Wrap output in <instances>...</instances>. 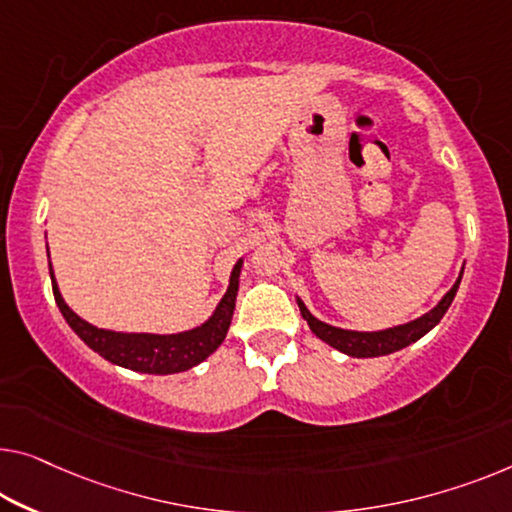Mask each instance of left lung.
<instances>
[{"instance_id": "1", "label": "left lung", "mask_w": 512, "mask_h": 512, "mask_svg": "<svg viewBox=\"0 0 512 512\" xmlns=\"http://www.w3.org/2000/svg\"><path fill=\"white\" fill-rule=\"evenodd\" d=\"M462 273H464V266L460 269V276H457V280L453 282V287L441 296V301L434 305L432 310H427L425 315H421L418 319H411L407 324H398V326H391V329H381V331L340 329V326H331L312 315V312L305 308L301 296H296V303H299L301 315L305 322H308L310 331L315 333L319 340H324L326 345H331L333 349H338V352L354 358H375V356L400 352V349L414 345L416 340H421L425 333H430L434 326L441 322V317L446 315V310L451 308V303L457 294V287H460L462 282Z\"/></svg>"}]
</instances>
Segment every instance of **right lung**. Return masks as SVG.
<instances>
[{
    "instance_id": "add662e5",
    "label": "right lung",
    "mask_w": 512,
    "mask_h": 512,
    "mask_svg": "<svg viewBox=\"0 0 512 512\" xmlns=\"http://www.w3.org/2000/svg\"><path fill=\"white\" fill-rule=\"evenodd\" d=\"M241 269L243 257L234 264L227 292L223 294V299L218 301L216 310L211 312L207 322L195 326V329L165 335L98 329V326L85 322V319L75 315V312L68 308V303L59 292L52 264L50 280L61 315H64L68 326L78 333V338L85 342L89 349H94V352L101 354L105 361L119 365V368L144 372V375H174V372H186L190 368H195V365H200L204 358H209L220 345H223L225 335L230 331L232 324Z\"/></svg>"
}]
</instances>
